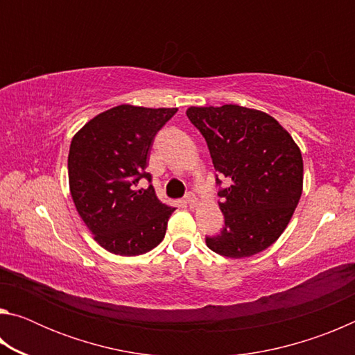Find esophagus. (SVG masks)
I'll use <instances>...</instances> for the list:
<instances>
[{"label": "esophagus", "mask_w": 355, "mask_h": 355, "mask_svg": "<svg viewBox=\"0 0 355 355\" xmlns=\"http://www.w3.org/2000/svg\"><path fill=\"white\" fill-rule=\"evenodd\" d=\"M186 203H188V205L191 207V208H196L197 207V197H196V194H192V192H189V194H186Z\"/></svg>", "instance_id": "esophagus-1"}]
</instances>
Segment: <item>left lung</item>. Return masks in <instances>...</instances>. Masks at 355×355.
<instances>
[{
	"label": "left lung",
	"mask_w": 355,
	"mask_h": 355,
	"mask_svg": "<svg viewBox=\"0 0 355 355\" xmlns=\"http://www.w3.org/2000/svg\"><path fill=\"white\" fill-rule=\"evenodd\" d=\"M208 144L225 227L207 238L213 252L245 258L277 241L304 188V161L291 135L269 114L238 105L191 106L186 111ZM220 184V180L216 178Z\"/></svg>",
	"instance_id": "left-lung-1"
}]
</instances>
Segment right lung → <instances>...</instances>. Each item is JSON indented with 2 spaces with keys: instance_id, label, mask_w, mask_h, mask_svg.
I'll return each mask as SVG.
<instances>
[{
  "instance_id": "obj_1",
  "label": "right lung",
  "mask_w": 355,
  "mask_h": 355,
  "mask_svg": "<svg viewBox=\"0 0 355 355\" xmlns=\"http://www.w3.org/2000/svg\"><path fill=\"white\" fill-rule=\"evenodd\" d=\"M178 110L119 105L100 112L76 131L69 152L70 194L101 248L135 257L164 239L175 208L161 203L146 167L153 137Z\"/></svg>"
}]
</instances>
